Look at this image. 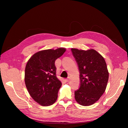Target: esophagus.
Segmentation results:
<instances>
[{"label":"esophagus","instance_id":"34e87169","mask_svg":"<svg viewBox=\"0 0 128 128\" xmlns=\"http://www.w3.org/2000/svg\"><path fill=\"white\" fill-rule=\"evenodd\" d=\"M69 77H68V78H66V79H65V81L66 82H69Z\"/></svg>","mask_w":128,"mask_h":128}]
</instances>
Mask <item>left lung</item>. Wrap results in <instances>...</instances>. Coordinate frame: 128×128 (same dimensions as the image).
<instances>
[{
	"instance_id": "8db88e82",
	"label": "left lung",
	"mask_w": 128,
	"mask_h": 128,
	"mask_svg": "<svg viewBox=\"0 0 128 128\" xmlns=\"http://www.w3.org/2000/svg\"><path fill=\"white\" fill-rule=\"evenodd\" d=\"M78 65L80 86L75 91L76 101L82 106H90L99 99L105 91L109 77L104 58L96 50L72 48Z\"/></svg>"
}]
</instances>
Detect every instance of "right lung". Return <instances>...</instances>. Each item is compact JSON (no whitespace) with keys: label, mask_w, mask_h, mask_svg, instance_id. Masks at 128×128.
Segmentation results:
<instances>
[{"label":"right lung","mask_w":128,"mask_h":128,"mask_svg":"<svg viewBox=\"0 0 128 128\" xmlns=\"http://www.w3.org/2000/svg\"><path fill=\"white\" fill-rule=\"evenodd\" d=\"M66 49H48L38 52L30 58L25 69L24 80L30 95L42 106L54 103L61 82L56 76L55 61Z\"/></svg>","instance_id":"1"}]
</instances>
